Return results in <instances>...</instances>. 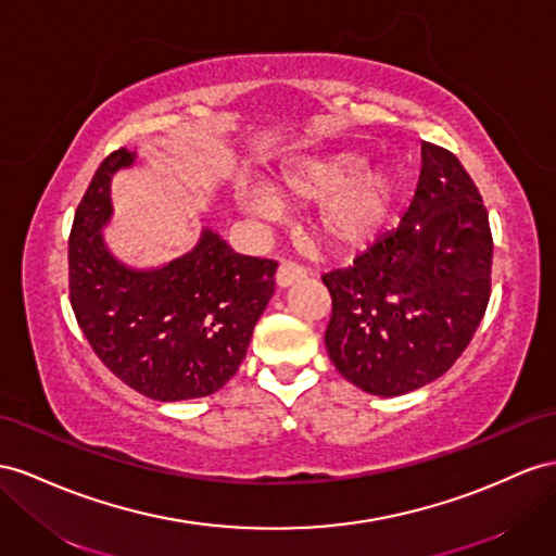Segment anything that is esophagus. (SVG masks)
Returning a JSON list of instances; mask_svg holds the SVG:
<instances>
[{"instance_id": "obj_1", "label": "esophagus", "mask_w": 556, "mask_h": 556, "mask_svg": "<svg viewBox=\"0 0 556 556\" xmlns=\"http://www.w3.org/2000/svg\"><path fill=\"white\" fill-rule=\"evenodd\" d=\"M303 277H307V269H305L301 263L283 261V263L279 265V269H277V287H279V289H287V287H291L293 281L303 279Z\"/></svg>"}]
</instances>
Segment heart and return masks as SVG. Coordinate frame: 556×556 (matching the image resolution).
Returning a JSON list of instances; mask_svg holds the SVG:
<instances>
[{
  "label": "heart",
  "instance_id": "heart-1",
  "mask_svg": "<svg viewBox=\"0 0 556 556\" xmlns=\"http://www.w3.org/2000/svg\"><path fill=\"white\" fill-rule=\"evenodd\" d=\"M281 202L317 206V230L338 251H359L388 225L400 192L386 166H366L362 152H333L291 162L273 182ZM255 216H275L277 202L265 192L241 197Z\"/></svg>",
  "mask_w": 556,
  "mask_h": 556
}]
</instances>
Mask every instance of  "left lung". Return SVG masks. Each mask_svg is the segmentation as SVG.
<instances>
[{"instance_id":"8db88e82","label":"left lung","mask_w":556,"mask_h":556,"mask_svg":"<svg viewBox=\"0 0 556 556\" xmlns=\"http://www.w3.org/2000/svg\"><path fill=\"white\" fill-rule=\"evenodd\" d=\"M420 152L418 188L400 225L321 277L333 305L329 357L352 386L378 396L444 376L491 298L493 239L477 185L453 152L432 142Z\"/></svg>"}]
</instances>
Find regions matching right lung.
I'll use <instances>...</instances> for the list:
<instances>
[{
	"label": "right lung",
	"mask_w": 556,
	"mask_h": 556,
	"mask_svg": "<svg viewBox=\"0 0 556 556\" xmlns=\"http://www.w3.org/2000/svg\"><path fill=\"white\" fill-rule=\"evenodd\" d=\"M134 162L136 152L115 150L81 197L67 251L70 303L98 359L126 386L156 402L199 400L244 362L277 263L235 253L208 227L166 265L117 261L101 230L112 218L110 180Z\"/></svg>",
	"instance_id": "right-lung-1"
}]
</instances>
